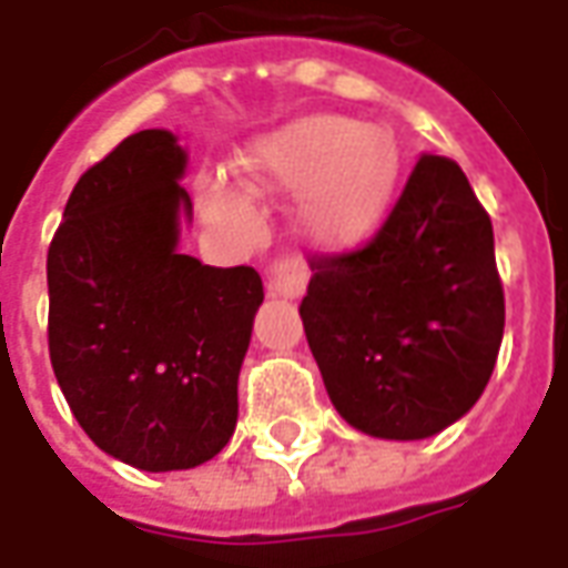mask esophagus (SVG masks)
Here are the masks:
<instances>
[{
  "label": "esophagus",
  "instance_id": "obj_1",
  "mask_svg": "<svg viewBox=\"0 0 568 568\" xmlns=\"http://www.w3.org/2000/svg\"><path fill=\"white\" fill-rule=\"evenodd\" d=\"M307 264L297 258V255H283V258H276L267 267V292L273 297H288V301H295V297L304 295V288H307Z\"/></svg>",
  "mask_w": 568,
  "mask_h": 568
}]
</instances>
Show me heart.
<instances>
[{
    "mask_svg": "<svg viewBox=\"0 0 568 568\" xmlns=\"http://www.w3.org/2000/svg\"><path fill=\"white\" fill-rule=\"evenodd\" d=\"M243 173L261 191H301L295 224L310 246L356 248L393 206L402 151L389 130L346 115L297 118L261 140Z\"/></svg>",
    "mask_w": 568,
    "mask_h": 568,
    "instance_id": "obj_1",
    "label": "heart"
}]
</instances>
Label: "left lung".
<instances>
[{"instance_id":"1","label":"left lung","mask_w":568,"mask_h":568,"mask_svg":"<svg viewBox=\"0 0 568 568\" xmlns=\"http://www.w3.org/2000/svg\"><path fill=\"white\" fill-rule=\"evenodd\" d=\"M301 320L337 414L374 438L419 440L489 383L505 295L493 224L459 163L423 154L368 243L313 258Z\"/></svg>"}]
</instances>
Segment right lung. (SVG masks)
Wrapping results in <instances>:
<instances>
[{"label":"right lung","instance_id":"obj_1","mask_svg":"<svg viewBox=\"0 0 568 568\" xmlns=\"http://www.w3.org/2000/svg\"><path fill=\"white\" fill-rule=\"evenodd\" d=\"M170 130H140L69 194L48 248V349L88 438L142 471L206 463L236 426L264 301L255 267L179 252L191 197Z\"/></svg>","mask_w":568,"mask_h":568}]
</instances>
